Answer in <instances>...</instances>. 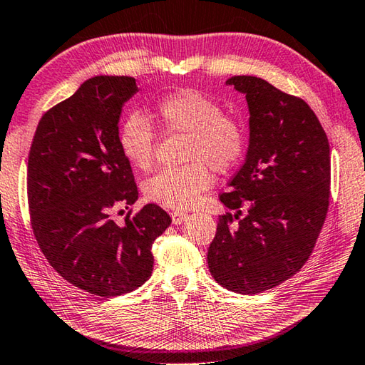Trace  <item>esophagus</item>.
Masks as SVG:
<instances>
[{
	"mask_svg": "<svg viewBox=\"0 0 365 365\" xmlns=\"http://www.w3.org/2000/svg\"><path fill=\"white\" fill-rule=\"evenodd\" d=\"M171 217H173V224L174 225H180L185 222V219L188 217V213H185V211H173L171 213Z\"/></svg>",
	"mask_w": 365,
	"mask_h": 365,
	"instance_id": "obj_1",
	"label": "esophagus"
}]
</instances>
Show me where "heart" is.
<instances>
[{
	"label": "heart",
	"mask_w": 365,
	"mask_h": 365,
	"mask_svg": "<svg viewBox=\"0 0 365 365\" xmlns=\"http://www.w3.org/2000/svg\"><path fill=\"white\" fill-rule=\"evenodd\" d=\"M152 118L165 132L186 135L182 168H166L144 183L146 199L173 210L194 207L211 183L213 168L225 173L244 150V132L238 121L224 115L222 107L203 93L185 88L157 103ZM123 155L133 168L149 171L155 162L157 137L140 116H129L120 132Z\"/></svg>",
	"instance_id": "obj_1"
}]
</instances>
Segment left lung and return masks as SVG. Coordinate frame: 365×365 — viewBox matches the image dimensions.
Masks as SVG:
<instances>
[{
  "label": "left lung",
  "instance_id": "obj_1",
  "mask_svg": "<svg viewBox=\"0 0 365 365\" xmlns=\"http://www.w3.org/2000/svg\"><path fill=\"white\" fill-rule=\"evenodd\" d=\"M225 83L247 99L250 138L232 191L219 196L236 215L219 216L208 269L225 289L258 294L297 274L314 249L329 203V143L303 99L255 76Z\"/></svg>",
  "mask_w": 365,
  "mask_h": 365
}]
</instances>
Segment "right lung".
Masks as SVG:
<instances>
[{
  "label": "right lung",
  "mask_w": 365,
  "mask_h": 365,
  "mask_svg": "<svg viewBox=\"0 0 365 365\" xmlns=\"http://www.w3.org/2000/svg\"><path fill=\"white\" fill-rule=\"evenodd\" d=\"M138 91L129 76H96L41 116L28 158L32 232L48 262L68 283L116 297L152 274V244L171 224L155 203L112 213L138 199L120 148L123 106Z\"/></svg>",
  "instance_id": "right-lung-1"
}]
</instances>
